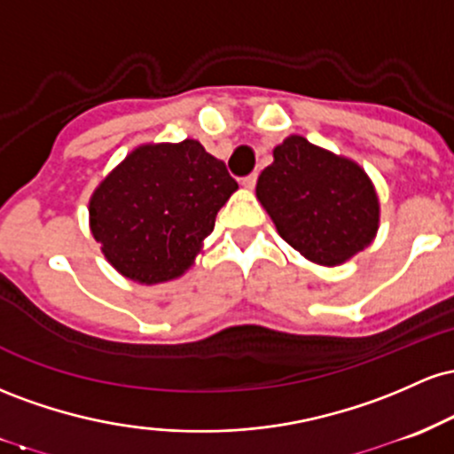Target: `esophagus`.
Listing matches in <instances>:
<instances>
[{
    "label": "esophagus",
    "mask_w": 454,
    "mask_h": 454,
    "mask_svg": "<svg viewBox=\"0 0 454 454\" xmlns=\"http://www.w3.org/2000/svg\"><path fill=\"white\" fill-rule=\"evenodd\" d=\"M254 184H257V173H251V176L242 177V186L244 188H254Z\"/></svg>",
    "instance_id": "esophagus-1"
}]
</instances>
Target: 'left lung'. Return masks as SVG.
Here are the masks:
<instances>
[{"label": "left lung", "instance_id": "obj_1", "mask_svg": "<svg viewBox=\"0 0 454 454\" xmlns=\"http://www.w3.org/2000/svg\"><path fill=\"white\" fill-rule=\"evenodd\" d=\"M257 180V200L289 247L322 266H337L373 242L380 201L354 160L292 135L274 147Z\"/></svg>", "mask_w": 454, "mask_h": 454}]
</instances>
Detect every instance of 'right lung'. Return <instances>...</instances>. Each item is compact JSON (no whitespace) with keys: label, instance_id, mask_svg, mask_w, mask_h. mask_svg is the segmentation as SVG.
Returning a JSON list of instances; mask_svg holds the SVG:
<instances>
[{"label":"right lung","instance_id":"obj_1","mask_svg":"<svg viewBox=\"0 0 454 454\" xmlns=\"http://www.w3.org/2000/svg\"><path fill=\"white\" fill-rule=\"evenodd\" d=\"M238 182L195 139L132 150L90 200V229L121 277L156 285L195 263Z\"/></svg>","mask_w":454,"mask_h":454}]
</instances>
